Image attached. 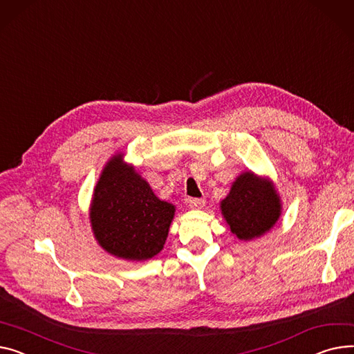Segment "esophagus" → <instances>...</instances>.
<instances>
[{
    "mask_svg": "<svg viewBox=\"0 0 354 354\" xmlns=\"http://www.w3.org/2000/svg\"><path fill=\"white\" fill-rule=\"evenodd\" d=\"M187 203H189V206L192 209H202L205 206V199H199V198H194V199H189L187 201Z\"/></svg>",
    "mask_w": 354,
    "mask_h": 354,
    "instance_id": "esophagus-1",
    "label": "esophagus"
}]
</instances>
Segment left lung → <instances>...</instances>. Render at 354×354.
Here are the masks:
<instances>
[{
    "label": "left lung",
    "mask_w": 354,
    "mask_h": 354,
    "mask_svg": "<svg viewBox=\"0 0 354 354\" xmlns=\"http://www.w3.org/2000/svg\"><path fill=\"white\" fill-rule=\"evenodd\" d=\"M230 232L241 241H250L269 232L279 221L281 203L273 183L253 172L241 174L221 202Z\"/></svg>",
    "instance_id": "left-lung-1"
}]
</instances>
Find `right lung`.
I'll return each instance as SVG.
<instances>
[{"mask_svg": "<svg viewBox=\"0 0 354 354\" xmlns=\"http://www.w3.org/2000/svg\"><path fill=\"white\" fill-rule=\"evenodd\" d=\"M124 153L113 155L93 189L89 209L100 246L125 261H148L168 238L175 206L160 201Z\"/></svg>", "mask_w": 354, "mask_h": 354, "instance_id": "add662e5", "label": "right lung"}]
</instances>
